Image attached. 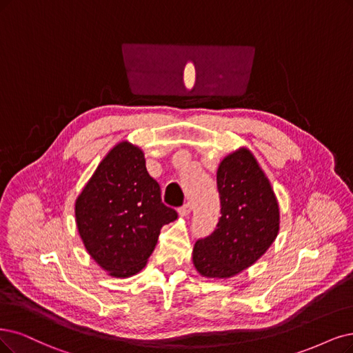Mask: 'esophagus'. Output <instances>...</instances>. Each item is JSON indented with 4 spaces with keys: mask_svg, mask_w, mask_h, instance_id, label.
<instances>
[{
    "mask_svg": "<svg viewBox=\"0 0 353 353\" xmlns=\"http://www.w3.org/2000/svg\"><path fill=\"white\" fill-rule=\"evenodd\" d=\"M190 211H192V205H190V202H186L183 206L179 208V215L186 216L190 214Z\"/></svg>",
    "mask_w": 353,
    "mask_h": 353,
    "instance_id": "34e87169",
    "label": "esophagus"
}]
</instances>
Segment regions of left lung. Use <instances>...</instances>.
Listing matches in <instances>:
<instances>
[{"instance_id": "left-lung-1", "label": "left lung", "mask_w": 353, "mask_h": 353, "mask_svg": "<svg viewBox=\"0 0 353 353\" xmlns=\"http://www.w3.org/2000/svg\"><path fill=\"white\" fill-rule=\"evenodd\" d=\"M221 216L216 228L193 247V265L202 276L225 279L252 266L276 239L279 206L253 154L241 148L216 172Z\"/></svg>"}]
</instances>
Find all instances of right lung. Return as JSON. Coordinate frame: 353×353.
<instances>
[{"label":"right lung","mask_w":353,"mask_h":353,"mask_svg":"<svg viewBox=\"0 0 353 353\" xmlns=\"http://www.w3.org/2000/svg\"><path fill=\"white\" fill-rule=\"evenodd\" d=\"M77 227L87 252L116 278L147 265L163 225L177 212L161 201L143 152L121 142L104 157L75 202Z\"/></svg>","instance_id":"add662e5"}]
</instances>
